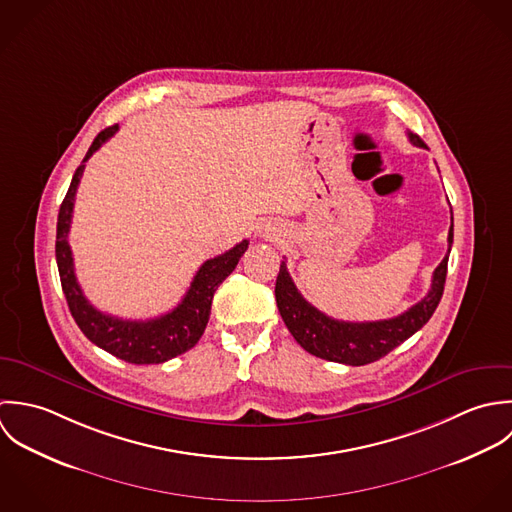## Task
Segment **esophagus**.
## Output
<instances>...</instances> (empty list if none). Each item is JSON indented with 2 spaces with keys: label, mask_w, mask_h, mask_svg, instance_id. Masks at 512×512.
I'll return each instance as SVG.
<instances>
[{
  "label": "esophagus",
  "mask_w": 512,
  "mask_h": 512,
  "mask_svg": "<svg viewBox=\"0 0 512 512\" xmlns=\"http://www.w3.org/2000/svg\"><path fill=\"white\" fill-rule=\"evenodd\" d=\"M263 237H271V239H275V237H279L281 235V229L279 227H271V225H265L261 231H259Z\"/></svg>",
  "instance_id": "34e87169"
}]
</instances>
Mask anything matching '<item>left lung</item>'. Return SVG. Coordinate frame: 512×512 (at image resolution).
Returning <instances> with one entry per match:
<instances>
[{
  "label": "left lung",
  "mask_w": 512,
  "mask_h": 512,
  "mask_svg": "<svg viewBox=\"0 0 512 512\" xmlns=\"http://www.w3.org/2000/svg\"><path fill=\"white\" fill-rule=\"evenodd\" d=\"M409 142L415 146H425L417 134L409 132ZM449 251L453 243V213H451V227H449ZM447 261L449 255L433 271L431 289L429 293L415 303L413 307L402 312L400 316L388 320H374V322H346L336 320L312 307L305 297L295 287L287 263L281 261L277 285H275V299L279 312L295 336V340L316 358L348 364V366H364L384 358L411 334H415L435 312L443 297L445 277H447Z\"/></svg>",
  "instance_id": "obj_1"
}]
</instances>
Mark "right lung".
<instances>
[{
  "label": "right lung",
  "instance_id": "1",
  "mask_svg": "<svg viewBox=\"0 0 512 512\" xmlns=\"http://www.w3.org/2000/svg\"><path fill=\"white\" fill-rule=\"evenodd\" d=\"M116 130H118L116 124L110 128H104L103 132L93 140L87 156L83 158V164L75 170L69 192L59 209L55 257H57L61 287H63L67 305L75 322L83 330V334L99 348H103L108 354L128 364H162V362H168L170 358H176L188 352L198 344L209 320L213 293L225 281V277H229L231 271L237 267L239 259L249 247V241L243 239L223 255L207 259L200 267V271L196 273L182 303L158 318L124 320L118 316L104 314L93 307L77 283L73 253L67 237H69L71 219H73L75 194L85 170V162L103 146L110 136L116 134Z\"/></svg>",
  "mask_w": 512,
  "mask_h": 512
}]
</instances>
